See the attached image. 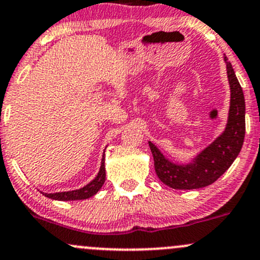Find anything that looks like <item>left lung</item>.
<instances>
[{"instance_id":"left-lung-1","label":"left lung","mask_w":260,"mask_h":260,"mask_svg":"<svg viewBox=\"0 0 260 260\" xmlns=\"http://www.w3.org/2000/svg\"><path fill=\"white\" fill-rule=\"evenodd\" d=\"M224 60L231 87L230 115L224 132L187 165H178L168 160L149 142L156 175L161 182L173 189L192 190L209 186L226 172L241 152L246 135V102L232 65L226 56Z\"/></svg>"}]
</instances>
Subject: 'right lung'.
<instances>
[{"label": "right lung", "instance_id": "obj_1", "mask_svg": "<svg viewBox=\"0 0 260 260\" xmlns=\"http://www.w3.org/2000/svg\"><path fill=\"white\" fill-rule=\"evenodd\" d=\"M105 179H106V170H105V155L102 158L101 168L100 172L95 179L84 186L82 189L74 190V191H67V192H55V193H44L47 198L53 200H60V201H73V200H85L91 198L95 195L98 191L101 189L104 185Z\"/></svg>", "mask_w": 260, "mask_h": 260}]
</instances>
